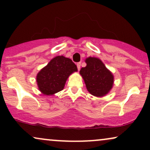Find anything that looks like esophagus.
<instances>
[{
	"label": "esophagus",
	"mask_w": 150,
	"mask_h": 150,
	"mask_svg": "<svg viewBox=\"0 0 150 150\" xmlns=\"http://www.w3.org/2000/svg\"><path fill=\"white\" fill-rule=\"evenodd\" d=\"M80 66H81V63H77V69H78V70H80Z\"/></svg>",
	"instance_id": "34e87169"
}]
</instances>
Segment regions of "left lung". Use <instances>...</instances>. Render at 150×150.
I'll return each mask as SVG.
<instances>
[{
    "label": "left lung",
    "instance_id": "8db88e82",
    "mask_svg": "<svg viewBox=\"0 0 150 150\" xmlns=\"http://www.w3.org/2000/svg\"><path fill=\"white\" fill-rule=\"evenodd\" d=\"M85 63L87 65L81 68L80 74L87 89L95 97H104L113 87L114 77L112 73L98 58L89 57L86 58Z\"/></svg>",
    "mask_w": 150,
    "mask_h": 150
}]
</instances>
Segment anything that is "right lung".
<instances>
[{
  "label": "right lung",
  "mask_w": 150,
  "mask_h": 150,
  "mask_svg": "<svg viewBox=\"0 0 150 150\" xmlns=\"http://www.w3.org/2000/svg\"><path fill=\"white\" fill-rule=\"evenodd\" d=\"M76 65L63 56L53 58L37 75L39 89L44 95H52L63 90L70 75L77 72Z\"/></svg>",
  "instance_id": "right-lung-1"
}]
</instances>
